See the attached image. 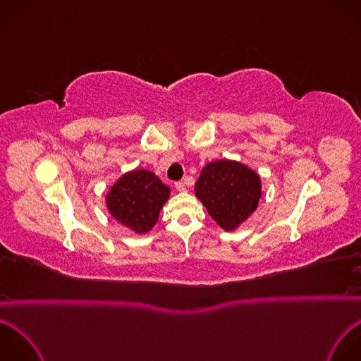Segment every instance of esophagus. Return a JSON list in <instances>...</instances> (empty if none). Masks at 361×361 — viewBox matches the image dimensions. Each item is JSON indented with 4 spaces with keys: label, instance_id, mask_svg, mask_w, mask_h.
I'll return each instance as SVG.
<instances>
[{
    "label": "esophagus",
    "instance_id": "obj_1",
    "mask_svg": "<svg viewBox=\"0 0 361 361\" xmlns=\"http://www.w3.org/2000/svg\"><path fill=\"white\" fill-rule=\"evenodd\" d=\"M176 188H177L180 192H185V191H187V187H185V184H184L183 181L176 183Z\"/></svg>",
    "mask_w": 361,
    "mask_h": 361
}]
</instances>
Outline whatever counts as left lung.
<instances>
[{"label":"left lung","instance_id":"obj_1","mask_svg":"<svg viewBox=\"0 0 361 361\" xmlns=\"http://www.w3.org/2000/svg\"><path fill=\"white\" fill-rule=\"evenodd\" d=\"M261 188V177L248 166L216 160L204 166L194 191L211 218L222 229L233 231L258 208Z\"/></svg>","mask_w":361,"mask_h":361}]
</instances>
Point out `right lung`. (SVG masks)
Returning <instances> with one entry per match:
<instances>
[{"label": "right lung", "instance_id": "right-lung-1", "mask_svg": "<svg viewBox=\"0 0 361 361\" xmlns=\"http://www.w3.org/2000/svg\"><path fill=\"white\" fill-rule=\"evenodd\" d=\"M170 188L152 171L132 170L120 177L106 195L110 215L136 233H147L157 222Z\"/></svg>", "mask_w": 361, "mask_h": 361}]
</instances>
